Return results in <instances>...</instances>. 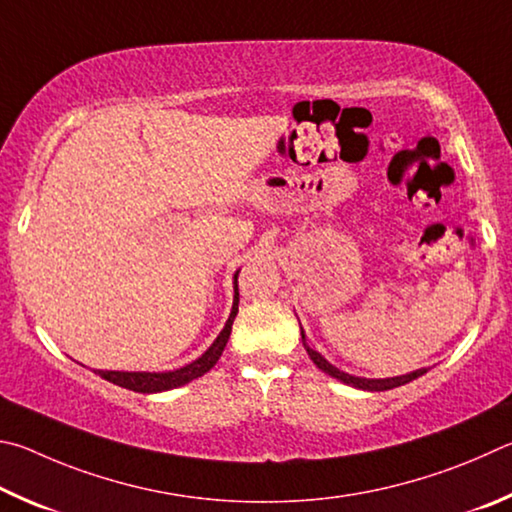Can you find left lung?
Here are the masks:
<instances>
[{
  "mask_svg": "<svg viewBox=\"0 0 512 512\" xmlns=\"http://www.w3.org/2000/svg\"><path fill=\"white\" fill-rule=\"evenodd\" d=\"M301 339H303V346H306V351L310 355V360L317 364V369L328 373L330 378H335L339 382L348 384V387H355V389H362V391H389V389L402 387V384H407V382L416 380V378H420V375L427 373V369H416V371H411L407 375H396V378H384V380L382 378L380 380H375V378H357V375H351V373H346V371H339L337 366L330 364L324 355L317 353L315 348H310L306 344V333H303V328H301Z\"/></svg>",
  "mask_w": 512,
  "mask_h": 512,
  "instance_id": "1",
  "label": "left lung"
}]
</instances>
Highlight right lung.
<instances>
[{
    "label": "right lung",
    "mask_w": 512,
    "mask_h": 512,
    "mask_svg": "<svg viewBox=\"0 0 512 512\" xmlns=\"http://www.w3.org/2000/svg\"><path fill=\"white\" fill-rule=\"evenodd\" d=\"M236 279H238V272L233 274V283H236ZM236 315H238V288L233 285V306H231V315L227 319V324H224V328L220 330V335L215 337V342L191 364L182 366V369L161 371V373H150V371H96V373L101 375L103 380L116 384V387L130 389L137 393H161V391L184 387V384H188L191 380L202 378V375L206 371H211L215 362L220 360L224 346L229 342L231 326Z\"/></svg>",
    "instance_id": "1"
}]
</instances>
